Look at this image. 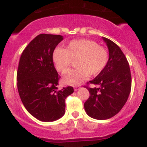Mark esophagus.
I'll list each match as a JSON object with an SVG mask.
<instances>
[{
  "label": "esophagus",
  "instance_id": "34e87169",
  "mask_svg": "<svg viewBox=\"0 0 147 147\" xmlns=\"http://www.w3.org/2000/svg\"><path fill=\"white\" fill-rule=\"evenodd\" d=\"M80 88H81V87L79 86H75L74 87V91H78L79 89H80Z\"/></svg>",
  "mask_w": 147,
  "mask_h": 147
}]
</instances>
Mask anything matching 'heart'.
<instances>
[{
  "mask_svg": "<svg viewBox=\"0 0 147 147\" xmlns=\"http://www.w3.org/2000/svg\"><path fill=\"white\" fill-rule=\"evenodd\" d=\"M108 52L95 41L82 39L71 41L65 49L58 47L53 51V60L57 71L65 74L75 61L77 68L63 76L64 83L77 86L88 76L99 74L108 62Z\"/></svg>",
  "mask_w": 147,
  "mask_h": 147,
  "instance_id": "1",
  "label": "heart"
}]
</instances>
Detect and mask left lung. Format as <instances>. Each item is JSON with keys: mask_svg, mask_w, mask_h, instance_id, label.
Listing matches in <instances>:
<instances>
[{"mask_svg": "<svg viewBox=\"0 0 147 147\" xmlns=\"http://www.w3.org/2000/svg\"><path fill=\"white\" fill-rule=\"evenodd\" d=\"M102 38L108 47V62L94 80L89 81L98 87H87L90 96L84 104L87 114L99 120L117 114L128 100L131 88L130 67L124 53L114 42Z\"/></svg>", "mask_w": 147, "mask_h": 147, "instance_id": "8db88e82", "label": "left lung"}]
</instances>
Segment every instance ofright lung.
Wrapping results in <instances>:
<instances>
[{"mask_svg":"<svg viewBox=\"0 0 147 147\" xmlns=\"http://www.w3.org/2000/svg\"><path fill=\"white\" fill-rule=\"evenodd\" d=\"M61 35L41 34L22 53L17 71V88L23 105L34 117L53 122L65 113V99L74 92L71 86L58 89V72L53 53L63 40Z\"/></svg>","mask_w":147,"mask_h":147,"instance_id":"1","label":"right lung"}]
</instances>
